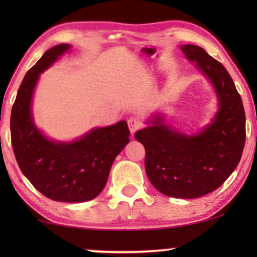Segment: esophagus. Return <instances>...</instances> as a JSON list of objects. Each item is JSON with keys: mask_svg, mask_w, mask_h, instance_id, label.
<instances>
[{"mask_svg": "<svg viewBox=\"0 0 257 257\" xmlns=\"http://www.w3.org/2000/svg\"><path fill=\"white\" fill-rule=\"evenodd\" d=\"M128 126L129 131H131L132 134H134L136 131H139L140 128L142 126V122L139 117H131L128 119Z\"/></svg>", "mask_w": 257, "mask_h": 257, "instance_id": "34e87169", "label": "esophagus"}]
</instances>
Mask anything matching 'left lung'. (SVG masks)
Here are the masks:
<instances>
[{
  "label": "left lung",
  "instance_id": "left-lung-1",
  "mask_svg": "<svg viewBox=\"0 0 257 257\" xmlns=\"http://www.w3.org/2000/svg\"><path fill=\"white\" fill-rule=\"evenodd\" d=\"M181 49L213 83L218 111L196 135L177 132L156 115L135 139L145 147L147 176L157 190L176 198H196L216 190L237 167L245 142V114L223 64L198 46L184 44Z\"/></svg>",
  "mask_w": 257,
  "mask_h": 257
}]
</instances>
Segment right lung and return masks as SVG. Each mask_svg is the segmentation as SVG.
Returning a JSON list of instances; mask_svg holds the SVG:
<instances>
[{
	"label": "right lung",
	"mask_w": 257,
	"mask_h": 257,
	"mask_svg": "<svg viewBox=\"0 0 257 257\" xmlns=\"http://www.w3.org/2000/svg\"><path fill=\"white\" fill-rule=\"evenodd\" d=\"M70 49L62 43L48 49L27 71L10 116L12 146L17 164L27 179L44 196L61 202L93 200L107 183L115 157L128 145L125 121L95 128L73 142L47 139L32 115V98L40 74Z\"/></svg>",
	"instance_id": "1"
}]
</instances>
